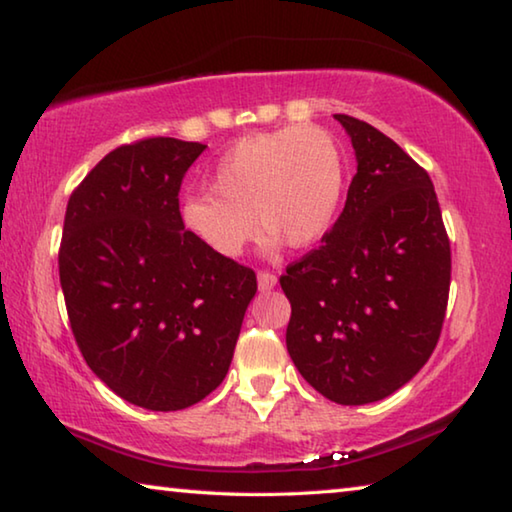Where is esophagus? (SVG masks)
I'll return each instance as SVG.
<instances>
[{
	"label": "esophagus",
	"mask_w": 512,
	"mask_h": 512,
	"mask_svg": "<svg viewBox=\"0 0 512 512\" xmlns=\"http://www.w3.org/2000/svg\"><path fill=\"white\" fill-rule=\"evenodd\" d=\"M257 284H259V291H271L277 284V277L271 271H259Z\"/></svg>",
	"instance_id": "34e87169"
}]
</instances>
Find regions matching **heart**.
Listing matches in <instances>:
<instances>
[{
    "label": "heart",
    "mask_w": 512,
    "mask_h": 512,
    "mask_svg": "<svg viewBox=\"0 0 512 512\" xmlns=\"http://www.w3.org/2000/svg\"><path fill=\"white\" fill-rule=\"evenodd\" d=\"M207 183L212 194L185 196L178 214L189 235L216 257L244 255L259 232L257 222L268 232V244L282 239L291 248H305L334 221L345 160L323 128L289 126L232 144Z\"/></svg>",
    "instance_id": "obj_1"
}]
</instances>
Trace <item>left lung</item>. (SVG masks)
I'll list each match as a JSON object with an SVG mask.
<instances>
[{
  "label": "left lung",
  "instance_id": "8db88e82",
  "mask_svg": "<svg viewBox=\"0 0 512 512\" xmlns=\"http://www.w3.org/2000/svg\"><path fill=\"white\" fill-rule=\"evenodd\" d=\"M357 173L334 228L280 277L287 350L311 386L345 406L384 400L418 375L443 329L452 250L429 173L350 115Z\"/></svg>",
  "mask_w": 512,
  "mask_h": 512
}]
</instances>
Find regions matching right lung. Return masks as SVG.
I'll return each instance as SVG.
<instances>
[{
  "label": "right lung",
  "instance_id": "add662e5",
  "mask_svg": "<svg viewBox=\"0 0 512 512\" xmlns=\"http://www.w3.org/2000/svg\"><path fill=\"white\" fill-rule=\"evenodd\" d=\"M205 144L146 137L110 151L69 196L58 250L83 359L121 400L180 411L228 375L253 268L180 223L178 192Z\"/></svg>",
  "mask_w": 512,
  "mask_h": 512
}]
</instances>
